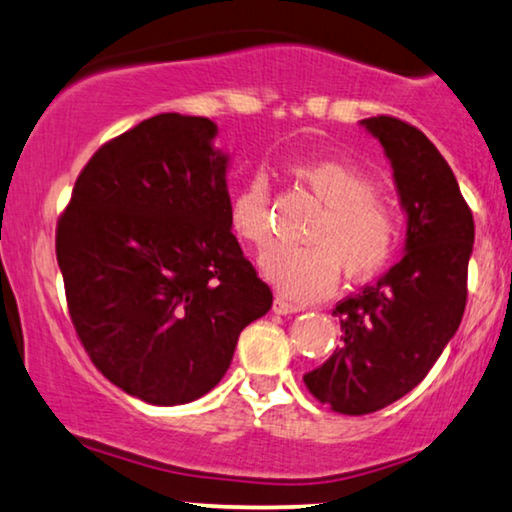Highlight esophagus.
Wrapping results in <instances>:
<instances>
[{
  "label": "esophagus",
  "mask_w": 512,
  "mask_h": 512,
  "mask_svg": "<svg viewBox=\"0 0 512 512\" xmlns=\"http://www.w3.org/2000/svg\"><path fill=\"white\" fill-rule=\"evenodd\" d=\"M299 311H304V308L297 306V304H290V301H285L280 297H276V301H273V313H278V315H292V313H299Z\"/></svg>",
  "instance_id": "esophagus-1"
}]
</instances>
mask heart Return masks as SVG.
Returning <instances> with one entry per match:
<instances>
[{
	"mask_svg": "<svg viewBox=\"0 0 512 512\" xmlns=\"http://www.w3.org/2000/svg\"><path fill=\"white\" fill-rule=\"evenodd\" d=\"M287 171L325 208L306 241L313 246H273L259 257V271L283 297L318 301L334 292L341 276L373 278L390 262L399 243V213L357 164L338 157L292 162ZM271 190L255 176L234 194L229 225L241 241L264 248L271 239Z\"/></svg>",
	"mask_w": 512,
	"mask_h": 512,
	"instance_id": "heart-1",
	"label": "heart"
}]
</instances>
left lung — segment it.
<instances>
[{
    "instance_id": "1",
    "label": "left lung",
    "mask_w": 512,
    "mask_h": 512,
    "mask_svg": "<svg viewBox=\"0 0 512 512\" xmlns=\"http://www.w3.org/2000/svg\"><path fill=\"white\" fill-rule=\"evenodd\" d=\"M359 125L390 160L406 241L385 276L331 311L343 345L304 376L315 399L345 415L376 413L422 383L462 322L475 239L457 178L420 129L390 115Z\"/></svg>"
}]
</instances>
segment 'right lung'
Returning a JSON list of instances; mask_svg holds the SVG:
<instances>
[{"label": "right lung", "instance_id": "right-lung-1", "mask_svg": "<svg viewBox=\"0 0 512 512\" xmlns=\"http://www.w3.org/2000/svg\"><path fill=\"white\" fill-rule=\"evenodd\" d=\"M208 118L160 113L92 155L57 225L69 315L115 387L153 406L204 397L271 290L229 225V153Z\"/></svg>", "mask_w": 512, "mask_h": 512}]
</instances>
